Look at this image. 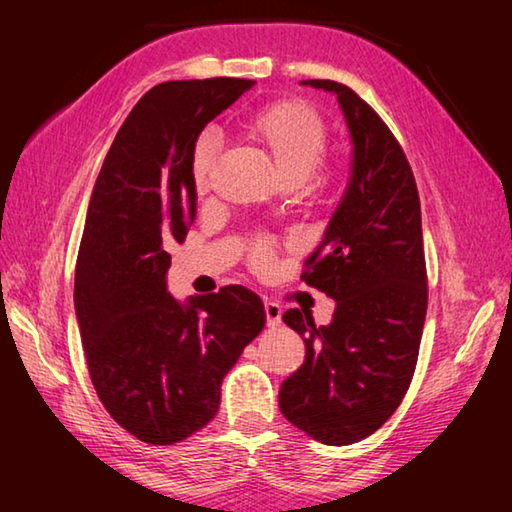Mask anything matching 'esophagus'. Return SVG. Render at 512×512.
<instances>
[{
    "instance_id": "esophagus-1",
    "label": "esophagus",
    "mask_w": 512,
    "mask_h": 512,
    "mask_svg": "<svg viewBox=\"0 0 512 512\" xmlns=\"http://www.w3.org/2000/svg\"><path fill=\"white\" fill-rule=\"evenodd\" d=\"M264 314H266V325L268 328H275V325L281 323V308L273 301L264 303Z\"/></svg>"
}]
</instances>
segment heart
<instances>
[{"label":"heart","mask_w":512,"mask_h":512,"mask_svg":"<svg viewBox=\"0 0 512 512\" xmlns=\"http://www.w3.org/2000/svg\"><path fill=\"white\" fill-rule=\"evenodd\" d=\"M242 140L264 160L270 176L281 189H297L317 169L328 145V134L319 114L299 101H277L262 107L242 127ZM211 147L200 145L193 156V182L202 193L211 171ZM273 246L257 242L250 250V262L266 270Z\"/></svg>","instance_id":"1"}]
</instances>
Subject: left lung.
I'll list each match as a JSON object with an SVG mask.
<instances>
[{"instance_id": "obj_1", "label": "left lung", "mask_w": 512, "mask_h": 512, "mask_svg": "<svg viewBox=\"0 0 512 512\" xmlns=\"http://www.w3.org/2000/svg\"><path fill=\"white\" fill-rule=\"evenodd\" d=\"M339 101L352 165L321 244L301 275L336 306L328 325L288 310L306 361L279 389V409L310 438L345 447L383 427L405 398L427 317L416 180L394 134L347 85L301 81Z\"/></svg>"}]
</instances>
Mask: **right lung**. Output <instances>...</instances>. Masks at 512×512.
Wrapping results in <instances>:
<instances>
[{
	"mask_svg": "<svg viewBox=\"0 0 512 512\" xmlns=\"http://www.w3.org/2000/svg\"><path fill=\"white\" fill-rule=\"evenodd\" d=\"M246 79L167 81L125 118L96 178L74 273V312L107 413L147 444H173L211 422L220 387L264 330L255 292L176 299L169 248L195 217L193 151Z\"/></svg>",
	"mask_w": 512,
	"mask_h": 512,
	"instance_id": "1",
	"label": "right lung"
}]
</instances>
